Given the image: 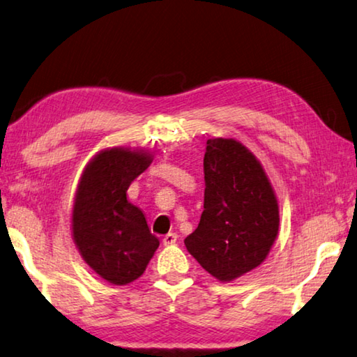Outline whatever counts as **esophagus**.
Masks as SVG:
<instances>
[{"label": "esophagus", "mask_w": 357, "mask_h": 357, "mask_svg": "<svg viewBox=\"0 0 357 357\" xmlns=\"http://www.w3.org/2000/svg\"><path fill=\"white\" fill-rule=\"evenodd\" d=\"M178 240V235L176 234H167L165 236H163V245L165 246H169V245H174Z\"/></svg>", "instance_id": "esophagus-1"}]
</instances>
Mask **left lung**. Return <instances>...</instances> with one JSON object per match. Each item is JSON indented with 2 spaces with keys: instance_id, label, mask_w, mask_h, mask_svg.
I'll return each mask as SVG.
<instances>
[{
  "instance_id": "left-lung-1",
  "label": "left lung",
  "mask_w": 357,
  "mask_h": 357,
  "mask_svg": "<svg viewBox=\"0 0 357 357\" xmlns=\"http://www.w3.org/2000/svg\"><path fill=\"white\" fill-rule=\"evenodd\" d=\"M205 205L184 240L214 278L230 282L267 259L280 230V205L262 163L234 138L206 141Z\"/></svg>"
}]
</instances>
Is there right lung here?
Segmentation results:
<instances>
[{
	"instance_id": "obj_1",
	"label": "right lung",
	"mask_w": 357,
	"mask_h": 357,
	"mask_svg": "<svg viewBox=\"0 0 357 357\" xmlns=\"http://www.w3.org/2000/svg\"><path fill=\"white\" fill-rule=\"evenodd\" d=\"M154 160L143 148H106L84 168L73 199L71 235L79 254L100 278L126 286L144 273L160 245L127 190Z\"/></svg>"
}]
</instances>
